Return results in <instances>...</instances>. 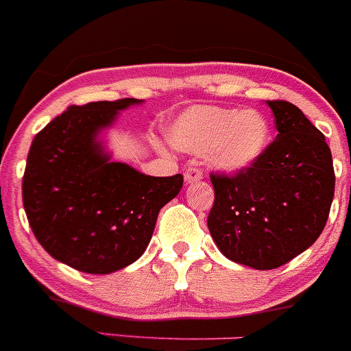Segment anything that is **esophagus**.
Instances as JSON below:
<instances>
[{
    "mask_svg": "<svg viewBox=\"0 0 351 351\" xmlns=\"http://www.w3.org/2000/svg\"><path fill=\"white\" fill-rule=\"evenodd\" d=\"M202 178H204V175H202V171H200L199 168H189L185 171V183H186V185H192V183L200 182Z\"/></svg>",
    "mask_w": 351,
    "mask_h": 351,
    "instance_id": "34e87169",
    "label": "esophagus"
}]
</instances>
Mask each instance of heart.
I'll return each instance as SVG.
<instances>
[{
  "label": "heart",
  "instance_id": "heart-1",
  "mask_svg": "<svg viewBox=\"0 0 351 351\" xmlns=\"http://www.w3.org/2000/svg\"><path fill=\"white\" fill-rule=\"evenodd\" d=\"M168 138L176 149L206 152L214 169L237 175L252 168L271 142V127L261 111L193 106L175 118Z\"/></svg>",
  "mask_w": 351,
  "mask_h": 351
}]
</instances>
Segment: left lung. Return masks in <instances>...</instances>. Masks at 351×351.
<instances>
[{
	"label": "left lung",
	"mask_w": 351,
	"mask_h": 351,
	"mask_svg": "<svg viewBox=\"0 0 351 351\" xmlns=\"http://www.w3.org/2000/svg\"><path fill=\"white\" fill-rule=\"evenodd\" d=\"M278 135L252 168L210 175L214 206L207 228L230 261L276 269L322 233L335 197L326 137L288 101H266Z\"/></svg>",
	"instance_id": "left-lung-1"
}]
</instances>
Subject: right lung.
Listing matches in <instances>:
<instances>
[{
  "instance_id": "obj_1",
  "label": "right lung",
  "mask_w": 351,
  "mask_h": 351,
  "mask_svg": "<svg viewBox=\"0 0 351 351\" xmlns=\"http://www.w3.org/2000/svg\"><path fill=\"white\" fill-rule=\"evenodd\" d=\"M142 99L70 106L34 137L22 199L44 250L73 269L110 274L130 266L147 248L162 206L183 176H149L111 161L101 135L120 111Z\"/></svg>"
}]
</instances>
